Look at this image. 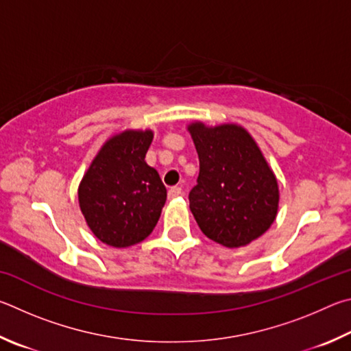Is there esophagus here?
<instances>
[{
    "label": "esophagus",
    "instance_id": "esophagus-1",
    "mask_svg": "<svg viewBox=\"0 0 351 351\" xmlns=\"http://www.w3.org/2000/svg\"><path fill=\"white\" fill-rule=\"evenodd\" d=\"M180 194H182V188L180 186H172V188H169V191H168V197L169 199H176V197H179Z\"/></svg>",
    "mask_w": 351,
    "mask_h": 351
}]
</instances>
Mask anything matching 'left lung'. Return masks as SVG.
I'll use <instances>...</instances> for the list:
<instances>
[{"mask_svg": "<svg viewBox=\"0 0 351 351\" xmlns=\"http://www.w3.org/2000/svg\"><path fill=\"white\" fill-rule=\"evenodd\" d=\"M199 154L189 208L202 232L226 248L261 237L278 216L279 186L262 151L237 125L188 126Z\"/></svg>", "mask_w": 351, "mask_h": 351, "instance_id": "left-lung-1", "label": "left lung"}]
</instances>
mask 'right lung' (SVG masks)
I'll return each mask as SVG.
<instances>
[{
	"instance_id": "add662e5",
	"label": "right lung",
	"mask_w": 351,
	"mask_h": 351,
	"mask_svg": "<svg viewBox=\"0 0 351 351\" xmlns=\"http://www.w3.org/2000/svg\"><path fill=\"white\" fill-rule=\"evenodd\" d=\"M152 131H123L101 146L78 186L80 210L103 243L126 248L151 234L166 202L158 172L145 162Z\"/></svg>"
}]
</instances>
